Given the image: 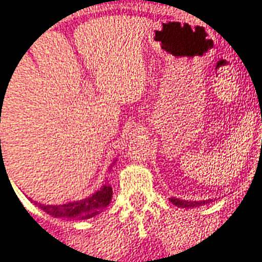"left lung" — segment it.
I'll use <instances>...</instances> for the list:
<instances>
[{"label":"left lung","mask_w":262,"mask_h":262,"mask_svg":"<svg viewBox=\"0 0 262 262\" xmlns=\"http://www.w3.org/2000/svg\"><path fill=\"white\" fill-rule=\"evenodd\" d=\"M170 202L176 207H180V208H195V207H200V205H205L209 202L208 201H184V200H179V198H174V196H171L169 198Z\"/></svg>","instance_id":"8db88e82"}]
</instances>
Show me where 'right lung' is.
<instances>
[{
  "label": "right lung",
  "mask_w": 262,
  "mask_h": 262,
  "mask_svg": "<svg viewBox=\"0 0 262 262\" xmlns=\"http://www.w3.org/2000/svg\"><path fill=\"white\" fill-rule=\"evenodd\" d=\"M113 165L110 166V170H112ZM112 195V186L104 184L100 188H97L96 192H93L92 195L83 198L81 201L67 202V204H62V205H46V204L34 202V205H37L41 211H45L46 213H49V215L54 217L83 221V219H89V217L99 215L110 204Z\"/></svg>",
  "instance_id": "obj_1"
}]
</instances>
